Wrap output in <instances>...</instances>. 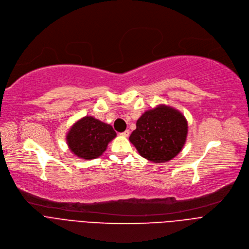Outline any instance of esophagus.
Masks as SVG:
<instances>
[{"label": "esophagus", "instance_id": "34e87169", "mask_svg": "<svg viewBox=\"0 0 249 249\" xmlns=\"http://www.w3.org/2000/svg\"><path fill=\"white\" fill-rule=\"evenodd\" d=\"M129 134H130V131H129V130H125L124 132L120 133V135H122V136H124V137H128V136H129Z\"/></svg>", "mask_w": 249, "mask_h": 249}]
</instances>
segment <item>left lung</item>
I'll use <instances>...</instances> for the list:
<instances>
[{
	"instance_id": "left-lung-1",
	"label": "left lung",
	"mask_w": 249,
	"mask_h": 249,
	"mask_svg": "<svg viewBox=\"0 0 249 249\" xmlns=\"http://www.w3.org/2000/svg\"><path fill=\"white\" fill-rule=\"evenodd\" d=\"M188 135V122L179 111L160 105L142 114L129 137L139 154L155 163L167 162L180 152Z\"/></svg>"
}]
</instances>
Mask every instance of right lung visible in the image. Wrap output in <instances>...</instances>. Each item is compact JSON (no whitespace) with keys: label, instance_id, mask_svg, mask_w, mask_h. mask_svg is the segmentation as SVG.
Listing matches in <instances>:
<instances>
[{"label":"right lung","instance_id":"obj_1","mask_svg":"<svg viewBox=\"0 0 249 249\" xmlns=\"http://www.w3.org/2000/svg\"><path fill=\"white\" fill-rule=\"evenodd\" d=\"M116 135L111 125L91 116H86L71 127L67 142L71 151L77 158L94 160L104 153Z\"/></svg>","mask_w":249,"mask_h":249}]
</instances>
